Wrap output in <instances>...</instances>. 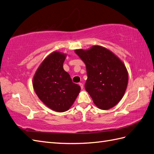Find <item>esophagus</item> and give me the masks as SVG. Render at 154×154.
<instances>
[{
  "label": "esophagus",
  "instance_id": "esophagus-1",
  "mask_svg": "<svg viewBox=\"0 0 154 154\" xmlns=\"http://www.w3.org/2000/svg\"><path fill=\"white\" fill-rule=\"evenodd\" d=\"M79 86L81 87V89L83 88V83H79Z\"/></svg>",
  "mask_w": 154,
  "mask_h": 154
}]
</instances>
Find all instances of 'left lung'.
Returning a JSON list of instances; mask_svg holds the SVG:
<instances>
[{
    "mask_svg": "<svg viewBox=\"0 0 154 154\" xmlns=\"http://www.w3.org/2000/svg\"><path fill=\"white\" fill-rule=\"evenodd\" d=\"M75 53L86 65L88 79L85 85L94 104L107 110L119 102L127 87L128 75L123 62L108 48L94 45Z\"/></svg>",
    "mask_w": 154,
    "mask_h": 154,
    "instance_id": "left-lung-1",
    "label": "left lung"
}]
</instances>
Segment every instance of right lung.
I'll return each instance as SVG.
<instances>
[{"label":"right lung","mask_w":154,"mask_h":154,"mask_svg":"<svg viewBox=\"0 0 154 154\" xmlns=\"http://www.w3.org/2000/svg\"><path fill=\"white\" fill-rule=\"evenodd\" d=\"M66 54L54 51L46 56L33 78L35 93L44 104L57 112H64L73 105L81 87L72 82L63 68Z\"/></svg>","instance_id":"add662e5"}]
</instances>
